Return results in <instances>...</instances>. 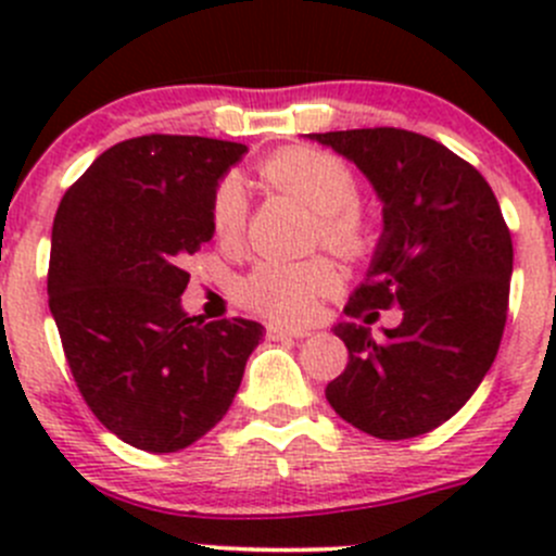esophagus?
I'll return each mask as SVG.
<instances>
[{"label": "esophagus", "mask_w": 556, "mask_h": 556, "mask_svg": "<svg viewBox=\"0 0 556 556\" xmlns=\"http://www.w3.org/2000/svg\"><path fill=\"white\" fill-rule=\"evenodd\" d=\"M312 330L309 328H288V325H277V323H271L266 328V336L271 341H282V339H306V336H309Z\"/></svg>", "instance_id": "1"}]
</instances>
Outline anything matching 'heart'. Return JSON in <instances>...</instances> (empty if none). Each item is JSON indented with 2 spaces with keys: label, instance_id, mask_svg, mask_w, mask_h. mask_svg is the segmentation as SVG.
<instances>
[{
  "label": "heart",
  "instance_id": "obj_1",
  "mask_svg": "<svg viewBox=\"0 0 556 556\" xmlns=\"http://www.w3.org/2000/svg\"><path fill=\"white\" fill-rule=\"evenodd\" d=\"M261 177L274 188L295 195L317 212V237L341 255H363L368 250V223L357 210V179L336 155L312 148H290L271 155L261 166ZM247 217L244 188L237 177H226L212 195V228L220 239L239 237ZM339 285L328 257L306 261H261L239 282V299L257 314L279 323H304L317 301Z\"/></svg>",
  "mask_w": 556,
  "mask_h": 556
}]
</instances>
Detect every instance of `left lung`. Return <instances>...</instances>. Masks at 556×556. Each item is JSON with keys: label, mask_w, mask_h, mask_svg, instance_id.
Returning <instances> with one entry per match:
<instances>
[{"label": "left lung", "mask_w": 556, "mask_h": 556, "mask_svg": "<svg viewBox=\"0 0 556 556\" xmlns=\"http://www.w3.org/2000/svg\"><path fill=\"white\" fill-rule=\"evenodd\" d=\"M350 159L382 199L384 231L366 282L339 323L344 374L325 387L333 412L384 441L435 430L465 406L495 363L514 271L501 204L468 161L403 128L309 134ZM404 319L374 340L379 308Z\"/></svg>", "instance_id": "8db88e82"}]
</instances>
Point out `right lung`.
I'll return each instance as SVG.
<instances>
[{"label":"right lung","mask_w":556,"mask_h":556,"mask_svg":"<svg viewBox=\"0 0 556 556\" xmlns=\"http://www.w3.org/2000/svg\"><path fill=\"white\" fill-rule=\"evenodd\" d=\"M244 144L148 134L104 150L61 199L48 304L88 408L137 450L179 452L233 403L263 339L252 319L204 323L179 295L185 257L215 233L212 195Z\"/></svg>","instance_id":"add662e5"}]
</instances>
